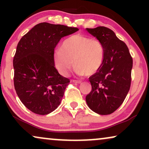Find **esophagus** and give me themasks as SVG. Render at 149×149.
Instances as JSON below:
<instances>
[{
  "label": "esophagus",
  "mask_w": 149,
  "mask_h": 149,
  "mask_svg": "<svg viewBox=\"0 0 149 149\" xmlns=\"http://www.w3.org/2000/svg\"><path fill=\"white\" fill-rule=\"evenodd\" d=\"M72 81L73 82V83H82V81H80V80H73Z\"/></svg>",
  "instance_id": "obj_1"
}]
</instances>
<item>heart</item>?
<instances>
[{
    "instance_id": "heart-1",
    "label": "heart",
    "mask_w": 149,
    "mask_h": 149,
    "mask_svg": "<svg viewBox=\"0 0 149 149\" xmlns=\"http://www.w3.org/2000/svg\"><path fill=\"white\" fill-rule=\"evenodd\" d=\"M104 48L102 42L82 34L68 38L60 49L53 54L55 68L62 76H66L73 66L80 76L95 74L103 64Z\"/></svg>"
}]
</instances>
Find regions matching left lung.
<instances>
[{"mask_svg": "<svg viewBox=\"0 0 149 149\" xmlns=\"http://www.w3.org/2000/svg\"><path fill=\"white\" fill-rule=\"evenodd\" d=\"M86 30L102 42L104 58L100 70L89 78L92 91L85 100L94 112L109 115L118 109L129 92L132 58L126 44L110 29L98 26Z\"/></svg>", "mask_w": 149, "mask_h": 149, "instance_id": "8db88e82", "label": "left lung"}]
</instances>
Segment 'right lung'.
<instances>
[{"instance_id": "1", "label": "right lung", "mask_w": 149, "mask_h": 149, "mask_svg": "<svg viewBox=\"0 0 149 149\" xmlns=\"http://www.w3.org/2000/svg\"><path fill=\"white\" fill-rule=\"evenodd\" d=\"M77 31L42 22L18 42L13 59L15 89L24 105L34 113L47 115L60 104L70 81L54 67L53 54L59 40Z\"/></svg>"}]
</instances>
